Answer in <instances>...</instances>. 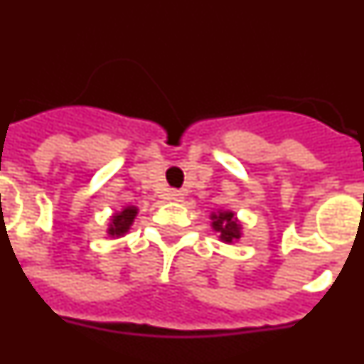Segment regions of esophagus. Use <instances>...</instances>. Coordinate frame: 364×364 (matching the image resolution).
Returning <instances> with one entry per match:
<instances>
[{
  "label": "esophagus",
  "instance_id": "esophagus-1",
  "mask_svg": "<svg viewBox=\"0 0 364 364\" xmlns=\"http://www.w3.org/2000/svg\"><path fill=\"white\" fill-rule=\"evenodd\" d=\"M168 201H176V203H179V201H183V198H185V194H183L181 191H170L168 192Z\"/></svg>",
  "mask_w": 364,
  "mask_h": 364
}]
</instances>
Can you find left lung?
<instances>
[{
  "instance_id": "1",
  "label": "left lung",
  "mask_w": 364,
  "mask_h": 364,
  "mask_svg": "<svg viewBox=\"0 0 364 364\" xmlns=\"http://www.w3.org/2000/svg\"><path fill=\"white\" fill-rule=\"evenodd\" d=\"M210 228L225 244H235L242 237V222L231 209H218L210 213Z\"/></svg>"
}]
</instances>
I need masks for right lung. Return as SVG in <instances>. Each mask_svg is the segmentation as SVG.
I'll list each match as a JSON object with an SVG mask.
<instances>
[{
    "label": "right lung",
    "mask_w": 364,
    "mask_h": 364,
    "mask_svg": "<svg viewBox=\"0 0 364 364\" xmlns=\"http://www.w3.org/2000/svg\"><path fill=\"white\" fill-rule=\"evenodd\" d=\"M136 215H139V207L136 205H124L120 210L112 213L107 224V235L112 239H120L124 235L129 233L131 225L135 222Z\"/></svg>",
    "instance_id": "add662e5"
}]
</instances>
